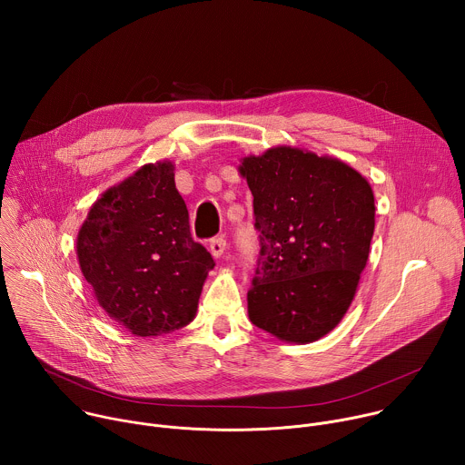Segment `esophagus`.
Wrapping results in <instances>:
<instances>
[{"label":"esophagus","instance_id":"1","mask_svg":"<svg viewBox=\"0 0 465 465\" xmlns=\"http://www.w3.org/2000/svg\"><path fill=\"white\" fill-rule=\"evenodd\" d=\"M226 250V239L224 237H213L210 241V252L213 253V257H221Z\"/></svg>","mask_w":465,"mask_h":465}]
</instances>
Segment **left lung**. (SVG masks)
I'll return each mask as SVG.
<instances>
[{
    "label": "left lung",
    "mask_w": 465,
    "mask_h": 465,
    "mask_svg": "<svg viewBox=\"0 0 465 465\" xmlns=\"http://www.w3.org/2000/svg\"><path fill=\"white\" fill-rule=\"evenodd\" d=\"M239 173L261 246L250 322L283 342H314L357 292L375 228L373 191L348 163L285 145L242 158Z\"/></svg>",
    "instance_id": "8db88e82"
}]
</instances>
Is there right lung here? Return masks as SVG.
I'll use <instances>...</instances> for the list:
<instances>
[{
  "mask_svg": "<svg viewBox=\"0 0 465 465\" xmlns=\"http://www.w3.org/2000/svg\"><path fill=\"white\" fill-rule=\"evenodd\" d=\"M77 257L99 305L136 337L193 322L215 267L191 237L173 162L147 163L104 191L79 230Z\"/></svg>",
  "mask_w": 465,
  "mask_h": 465,
  "instance_id": "right-lung-1",
  "label": "right lung"
}]
</instances>
